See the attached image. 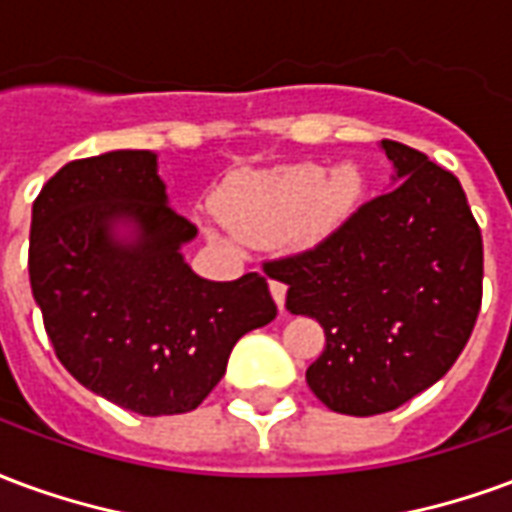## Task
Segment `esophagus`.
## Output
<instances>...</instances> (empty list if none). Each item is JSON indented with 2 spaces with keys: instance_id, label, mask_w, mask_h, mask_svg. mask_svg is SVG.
Wrapping results in <instances>:
<instances>
[{
  "instance_id": "obj_1",
  "label": "esophagus",
  "mask_w": 512,
  "mask_h": 512,
  "mask_svg": "<svg viewBox=\"0 0 512 512\" xmlns=\"http://www.w3.org/2000/svg\"><path fill=\"white\" fill-rule=\"evenodd\" d=\"M268 288H271V296H274V301H277L279 310L285 312V296H288V285H282V282H277V279H271V282H268Z\"/></svg>"
}]
</instances>
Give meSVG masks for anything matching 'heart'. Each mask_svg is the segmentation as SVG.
I'll return each mask as SVG.
<instances>
[{
	"mask_svg": "<svg viewBox=\"0 0 512 512\" xmlns=\"http://www.w3.org/2000/svg\"><path fill=\"white\" fill-rule=\"evenodd\" d=\"M362 178L351 164L326 175L321 164H293L241 175L222 191V219L241 238L268 241L285 233L290 244L307 246L329 235L354 211Z\"/></svg>",
	"mask_w": 512,
	"mask_h": 512,
	"instance_id": "heart-1",
	"label": "heart"
}]
</instances>
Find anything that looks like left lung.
<instances>
[{
	"instance_id": "1",
	"label": "left lung",
	"mask_w": 512,
	"mask_h": 512,
	"mask_svg": "<svg viewBox=\"0 0 512 512\" xmlns=\"http://www.w3.org/2000/svg\"><path fill=\"white\" fill-rule=\"evenodd\" d=\"M400 183L359 205L312 249L268 260L293 315L323 326L307 384L337 414L395 411L439 381L483 304V235L461 180L384 139Z\"/></svg>"
}]
</instances>
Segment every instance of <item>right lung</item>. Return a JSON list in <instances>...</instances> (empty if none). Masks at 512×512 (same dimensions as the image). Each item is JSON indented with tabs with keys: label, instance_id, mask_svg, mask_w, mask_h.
I'll use <instances>...</instances> for the list:
<instances>
[{
	"label": "right lung",
	"instance_id": "add662e5",
	"mask_svg": "<svg viewBox=\"0 0 512 512\" xmlns=\"http://www.w3.org/2000/svg\"><path fill=\"white\" fill-rule=\"evenodd\" d=\"M131 221L128 245L111 235ZM197 227L167 205L150 150L71 161L40 189L29 285L62 367L142 417L186 414L222 381L233 345L277 318L266 277H197L180 246Z\"/></svg>",
	"mask_w": 512,
	"mask_h": 512
}]
</instances>
